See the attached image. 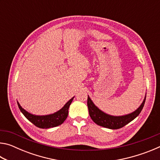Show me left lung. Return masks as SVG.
Instances as JSON below:
<instances>
[{
	"label": "left lung",
	"mask_w": 160,
	"mask_h": 160,
	"mask_svg": "<svg viewBox=\"0 0 160 160\" xmlns=\"http://www.w3.org/2000/svg\"><path fill=\"white\" fill-rule=\"evenodd\" d=\"M145 99L146 97H145L144 101L142 102L140 107L137 110H135L134 112L126 116H113L108 115L107 113L102 112L101 110H99L94 104V103L88 96V107L89 113H90V116L91 118L92 119V121L97 125L110 129H118L125 126L126 124L131 122L140 114L143 107H144Z\"/></svg>",
	"instance_id": "1"
}]
</instances>
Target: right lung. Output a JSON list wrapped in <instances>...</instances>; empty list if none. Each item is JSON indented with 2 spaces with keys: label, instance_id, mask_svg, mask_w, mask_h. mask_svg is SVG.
I'll return each mask as SVG.
<instances>
[{
  "label": "right lung",
  "instance_id": "right-lung-1",
  "mask_svg": "<svg viewBox=\"0 0 160 160\" xmlns=\"http://www.w3.org/2000/svg\"><path fill=\"white\" fill-rule=\"evenodd\" d=\"M73 98L72 99H70L58 112L47 116H35L31 114V113H28L27 111L22 109L18 102V105L21 112L34 126L40 128H49L58 126L64 122L68 117V115L69 107Z\"/></svg>",
  "mask_w": 160,
  "mask_h": 160
}]
</instances>
